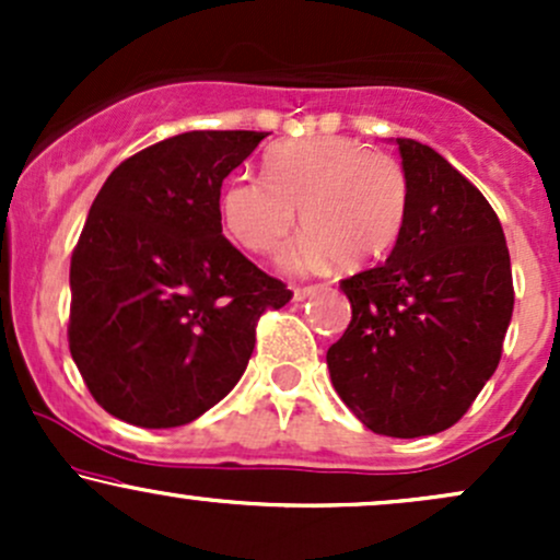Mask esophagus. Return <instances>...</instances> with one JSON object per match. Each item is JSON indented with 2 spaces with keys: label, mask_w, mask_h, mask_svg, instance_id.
I'll return each instance as SVG.
<instances>
[{
  "label": "esophagus",
  "mask_w": 560,
  "mask_h": 560,
  "mask_svg": "<svg viewBox=\"0 0 560 560\" xmlns=\"http://www.w3.org/2000/svg\"><path fill=\"white\" fill-rule=\"evenodd\" d=\"M320 289H324V287H298V289H294V302H305V300L316 298Z\"/></svg>",
  "instance_id": "1"
}]
</instances>
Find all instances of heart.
<instances>
[{
  "mask_svg": "<svg viewBox=\"0 0 560 560\" xmlns=\"http://www.w3.org/2000/svg\"><path fill=\"white\" fill-rule=\"evenodd\" d=\"M266 178L236 173L221 191V215L242 247L268 255L298 223L307 229L281 255L287 271L339 260L365 268L400 242L410 208L408 173L387 152L347 137L287 139L268 150Z\"/></svg>",
  "mask_w": 560,
  "mask_h": 560,
  "instance_id": "heart-1",
  "label": "heart"
}]
</instances>
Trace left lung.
<instances>
[{"label": "left lung", "mask_w": 560, "mask_h": 560, "mask_svg": "<svg viewBox=\"0 0 560 560\" xmlns=\"http://www.w3.org/2000/svg\"><path fill=\"white\" fill-rule=\"evenodd\" d=\"M410 184L387 262L342 281L352 320L326 352L337 395L371 432H445L500 363L511 255L485 195L432 147L395 139Z\"/></svg>", "instance_id": "obj_1"}]
</instances>
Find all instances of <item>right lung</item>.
Segmentation results:
<instances>
[{
	"label": "right lung",
	"instance_id": "obj_1",
	"mask_svg": "<svg viewBox=\"0 0 560 560\" xmlns=\"http://www.w3.org/2000/svg\"><path fill=\"white\" fill-rule=\"evenodd\" d=\"M262 131H186L124 160L70 260V355L115 419L171 429L234 389L292 292L223 236L221 184Z\"/></svg>",
	"mask_w": 560,
	"mask_h": 560
}]
</instances>
